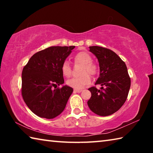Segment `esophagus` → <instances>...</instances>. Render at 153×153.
I'll return each instance as SVG.
<instances>
[{
  "instance_id": "obj_1",
  "label": "esophagus",
  "mask_w": 153,
  "mask_h": 153,
  "mask_svg": "<svg viewBox=\"0 0 153 153\" xmlns=\"http://www.w3.org/2000/svg\"><path fill=\"white\" fill-rule=\"evenodd\" d=\"M74 92H81L82 91V90H78V89H74Z\"/></svg>"
}]
</instances>
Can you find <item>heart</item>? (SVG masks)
I'll use <instances>...</instances> for the list:
<instances>
[{
  "instance_id": "heart-1",
  "label": "heart",
  "mask_w": 153,
  "mask_h": 153,
  "mask_svg": "<svg viewBox=\"0 0 153 153\" xmlns=\"http://www.w3.org/2000/svg\"><path fill=\"white\" fill-rule=\"evenodd\" d=\"M74 61L76 63L83 65L82 70V75L79 77H73L67 82L68 86L74 88L75 89H82L86 85L90 84L91 82V78L89 75L92 76H95L98 73V67L97 65L92 63V58L88 53L86 52H80L76 54L74 56ZM62 73L65 77H70L71 75V68L70 64L67 61L63 62L61 67Z\"/></svg>"
}]
</instances>
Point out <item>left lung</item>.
Masks as SVG:
<instances>
[{
	"label": "left lung",
	"instance_id": "left-lung-1",
	"mask_svg": "<svg viewBox=\"0 0 153 153\" xmlns=\"http://www.w3.org/2000/svg\"><path fill=\"white\" fill-rule=\"evenodd\" d=\"M90 51L97 56L100 76L95 84L102 87L88 89L91 97L88 105L93 113L100 116L112 115L122 107L128 98L131 85L126 65L117 54L100 46H90Z\"/></svg>",
	"mask_w": 153,
	"mask_h": 153
}]
</instances>
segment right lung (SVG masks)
<instances>
[{
    "label": "right lung",
    "mask_w": 153,
    "mask_h": 153,
    "mask_svg": "<svg viewBox=\"0 0 153 153\" xmlns=\"http://www.w3.org/2000/svg\"><path fill=\"white\" fill-rule=\"evenodd\" d=\"M75 46H51L35 53L22 71V94L38 117L53 119L63 112L73 88L64 83L61 67Z\"/></svg>",
    "instance_id": "obj_1"
}]
</instances>
